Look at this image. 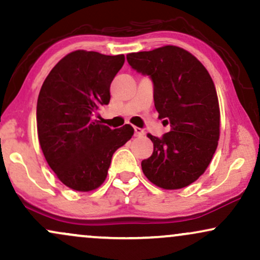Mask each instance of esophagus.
I'll list each match as a JSON object with an SVG mask.
<instances>
[{"instance_id": "esophagus-1", "label": "esophagus", "mask_w": 260, "mask_h": 260, "mask_svg": "<svg viewBox=\"0 0 260 260\" xmlns=\"http://www.w3.org/2000/svg\"><path fill=\"white\" fill-rule=\"evenodd\" d=\"M134 136H137V137L144 136V131L139 127H134Z\"/></svg>"}]
</instances>
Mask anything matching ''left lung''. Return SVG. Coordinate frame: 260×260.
Listing matches in <instances>:
<instances>
[{"label":"left lung","mask_w":260,"mask_h":260,"mask_svg":"<svg viewBox=\"0 0 260 260\" xmlns=\"http://www.w3.org/2000/svg\"><path fill=\"white\" fill-rule=\"evenodd\" d=\"M127 61L154 85L159 118L170 124L161 138L148 134L153 155L142 161L150 182L164 189H180L198 180L210 164L220 136L219 100L210 74L181 47L128 53Z\"/></svg>","instance_id":"8db88e82"}]
</instances>
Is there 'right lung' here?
Masks as SVG:
<instances>
[{
    "instance_id": "1",
    "label": "right lung",
    "mask_w": 260,
    "mask_h": 260,
    "mask_svg": "<svg viewBox=\"0 0 260 260\" xmlns=\"http://www.w3.org/2000/svg\"><path fill=\"white\" fill-rule=\"evenodd\" d=\"M124 56L78 50L64 56L45 79L38 98V136L45 159L58 180L79 192L103 184L112 155L132 138L92 120L110 103V85Z\"/></svg>"
}]
</instances>
